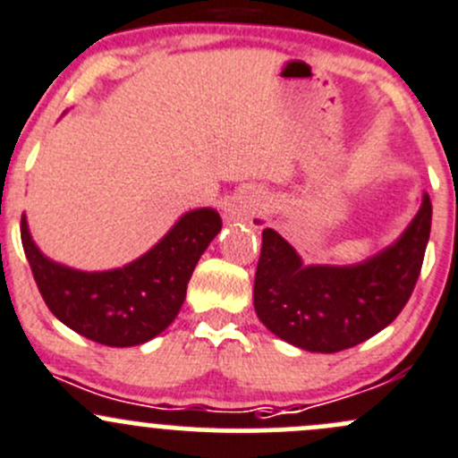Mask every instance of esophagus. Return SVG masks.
I'll return each mask as SVG.
<instances>
[{
	"label": "esophagus",
	"mask_w": 458,
	"mask_h": 458,
	"mask_svg": "<svg viewBox=\"0 0 458 458\" xmlns=\"http://www.w3.org/2000/svg\"><path fill=\"white\" fill-rule=\"evenodd\" d=\"M224 219L228 224H248L252 230L266 228L267 216L261 210V195L257 191L239 192L224 206Z\"/></svg>",
	"instance_id": "esophagus-1"
}]
</instances>
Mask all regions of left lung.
<instances>
[{
    "mask_svg": "<svg viewBox=\"0 0 458 458\" xmlns=\"http://www.w3.org/2000/svg\"><path fill=\"white\" fill-rule=\"evenodd\" d=\"M432 224L428 192L403 233L368 257L306 263L276 230H263L255 275L259 321L294 348L339 352L390 326L412 294Z\"/></svg>",
    "mask_w": 458,
    "mask_h": 458,
    "instance_id": "8db88e82",
    "label": "left lung"
}]
</instances>
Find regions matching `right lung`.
<instances>
[{
    "instance_id": "right-lung-1",
    "label": "right lung",
    "mask_w": 458,
    "mask_h": 458,
    "mask_svg": "<svg viewBox=\"0 0 458 458\" xmlns=\"http://www.w3.org/2000/svg\"><path fill=\"white\" fill-rule=\"evenodd\" d=\"M219 230L215 208H195L135 261L88 272L46 257L21 216V243L48 310L77 335L110 348L146 344L174 321L192 270Z\"/></svg>"
}]
</instances>
